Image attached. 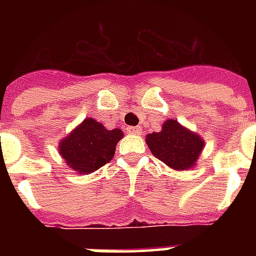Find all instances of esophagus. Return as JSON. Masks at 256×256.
I'll return each mask as SVG.
<instances>
[{
  "label": "esophagus",
  "mask_w": 256,
  "mask_h": 256,
  "mask_svg": "<svg viewBox=\"0 0 256 256\" xmlns=\"http://www.w3.org/2000/svg\"><path fill=\"white\" fill-rule=\"evenodd\" d=\"M126 130H128V134H136V136H138L140 132V128H138V126H136V128L134 126H128Z\"/></svg>",
  "instance_id": "esophagus-1"
}]
</instances>
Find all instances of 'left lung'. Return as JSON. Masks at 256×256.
Instances as JSON below:
<instances>
[{
  "label": "left lung",
  "mask_w": 256,
  "mask_h": 256,
  "mask_svg": "<svg viewBox=\"0 0 256 256\" xmlns=\"http://www.w3.org/2000/svg\"><path fill=\"white\" fill-rule=\"evenodd\" d=\"M146 144L152 156L168 168L186 170L195 166L204 140L175 120H168L160 132L146 136Z\"/></svg>",
  "instance_id": "obj_1"
}]
</instances>
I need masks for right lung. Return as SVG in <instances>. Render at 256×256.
I'll return each mask as SVG.
<instances>
[{
  "label": "right lung",
  "instance_id": "right-lung-1",
  "mask_svg": "<svg viewBox=\"0 0 256 256\" xmlns=\"http://www.w3.org/2000/svg\"><path fill=\"white\" fill-rule=\"evenodd\" d=\"M122 136L120 128L108 130L94 118H86L60 142L58 152L70 168L90 174L112 160Z\"/></svg>",
  "mask_w": 256,
  "mask_h": 256
}]
</instances>
